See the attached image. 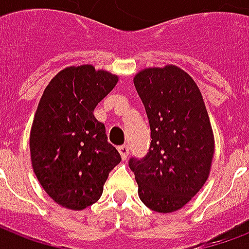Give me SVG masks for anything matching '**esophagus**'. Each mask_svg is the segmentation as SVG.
<instances>
[{"instance_id": "obj_1", "label": "esophagus", "mask_w": 249, "mask_h": 249, "mask_svg": "<svg viewBox=\"0 0 249 249\" xmlns=\"http://www.w3.org/2000/svg\"><path fill=\"white\" fill-rule=\"evenodd\" d=\"M117 150H119V152H120L121 159L126 160V158H128V154H129V146H128V144H123V146H119V147H117Z\"/></svg>"}]
</instances>
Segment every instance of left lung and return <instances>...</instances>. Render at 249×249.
Wrapping results in <instances>:
<instances>
[{
  "label": "left lung",
  "mask_w": 249,
  "mask_h": 249,
  "mask_svg": "<svg viewBox=\"0 0 249 249\" xmlns=\"http://www.w3.org/2000/svg\"><path fill=\"white\" fill-rule=\"evenodd\" d=\"M133 81L151 129L147 155L129 160L138 195L155 212H176L208 179L214 155L208 112L196 83L177 66L144 68Z\"/></svg>",
  "instance_id": "obj_1"
}]
</instances>
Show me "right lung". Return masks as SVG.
<instances>
[{"instance_id":"1","label":"right lung","mask_w":249,"mask_h":249,"mask_svg":"<svg viewBox=\"0 0 249 249\" xmlns=\"http://www.w3.org/2000/svg\"><path fill=\"white\" fill-rule=\"evenodd\" d=\"M117 81L91 64L71 66L53 77L38 102L29 136L32 166L42 189L64 208L94 204L121 161L93 113Z\"/></svg>"}]
</instances>
